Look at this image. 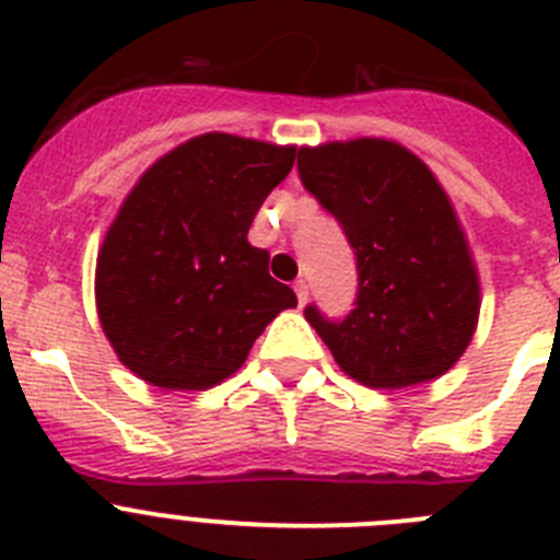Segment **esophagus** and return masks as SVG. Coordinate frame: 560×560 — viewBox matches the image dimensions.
Masks as SVG:
<instances>
[{
	"label": "esophagus",
	"mask_w": 560,
	"mask_h": 560,
	"mask_svg": "<svg viewBox=\"0 0 560 560\" xmlns=\"http://www.w3.org/2000/svg\"><path fill=\"white\" fill-rule=\"evenodd\" d=\"M295 295H299V304H301V306H304L306 299H310V284H306L304 279L295 281Z\"/></svg>",
	"instance_id": "34e87169"
}]
</instances>
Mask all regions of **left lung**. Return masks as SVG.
Here are the masks:
<instances>
[{
    "label": "left lung",
    "instance_id": "obj_1",
    "mask_svg": "<svg viewBox=\"0 0 560 560\" xmlns=\"http://www.w3.org/2000/svg\"><path fill=\"white\" fill-rule=\"evenodd\" d=\"M299 173L357 254L351 315L304 310L337 365L376 390L446 374L475 337L480 276L432 170L399 142L362 136L301 148Z\"/></svg>",
    "mask_w": 560,
    "mask_h": 560
}]
</instances>
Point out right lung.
<instances>
[{
  "mask_svg": "<svg viewBox=\"0 0 560 560\" xmlns=\"http://www.w3.org/2000/svg\"><path fill=\"white\" fill-rule=\"evenodd\" d=\"M295 164L292 144L203 133L136 180L97 254L100 326L119 362L164 390L236 374L295 292L248 243L256 211Z\"/></svg>",
  "mask_w": 560,
  "mask_h": 560,
  "instance_id": "1",
  "label": "right lung"
}]
</instances>
